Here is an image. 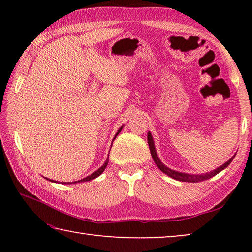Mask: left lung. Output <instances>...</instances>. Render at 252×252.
Returning a JSON list of instances; mask_svg holds the SVG:
<instances>
[{"label": "left lung", "mask_w": 252, "mask_h": 252, "mask_svg": "<svg viewBox=\"0 0 252 252\" xmlns=\"http://www.w3.org/2000/svg\"><path fill=\"white\" fill-rule=\"evenodd\" d=\"M148 143H149V148H150V152H151V156L153 158V161L156 162L158 168H159L162 172L167 174V176L176 179V180L183 181V182H201V181H204V180H208V179L212 178L213 176H216L217 173H219L220 171H222L223 169L227 168L228 165L231 163V161L233 160V158H234V156H233L228 162H225V163L221 165V167H219L218 169H216V170H213V171L209 172V173H206V174H188V173L174 171V170L167 168L163 163H162L159 158H158V156H157L156 148H155V144H153V140H152V136H151L150 132L148 133Z\"/></svg>", "instance_id": "left-lung-1"}]
</instances>
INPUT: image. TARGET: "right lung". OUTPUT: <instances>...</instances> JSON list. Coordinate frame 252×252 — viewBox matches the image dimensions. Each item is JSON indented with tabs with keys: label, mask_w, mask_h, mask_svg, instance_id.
<instances>
[{
	"label": "right lung",
	"mask_w": 252,
	"mask_h": 252,
	"mask_svg": "<svg viewBox=\"0 0 252 252\" xmlns=\"http://www.w3.org/2000/svg\"><path fill=\"white\" fill-rule=\"evenodd\" d=\"M121 130H122V127H120V130L118 131V133L116 134V136H117L119 133H120ZM116 136H114V138H116ZM108 162H109V158H108V159H106V161L104 162V164L102 165V167H101L100 169H97L95 172H93V173L91 174V176H88L87 178H84V179H81V180H79V181H75L74 183H76V182H85V181H90V180H93V179H95L96 177H99L100 174L104 171V169L106 168V165H108ZM65 183H66V182H65Z\"/></svg>",
	"instance_id": "right-lung-1"
}]
</instances>
